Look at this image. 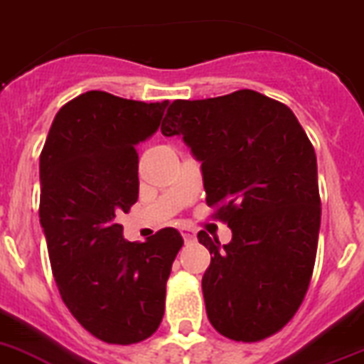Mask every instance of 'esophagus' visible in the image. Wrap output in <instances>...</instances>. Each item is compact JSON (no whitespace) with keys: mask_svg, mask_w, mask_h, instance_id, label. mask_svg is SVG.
<instances>
[{"mask_svg":"<svg viewBox=\"0 0 364 364\" xmlns=\"http://www.w3.org/2000/svg\"><path fill=\"white\" fill-rule=\"evenodd\" d=\"M181 235H183V239H185V242H192V240H196V233H194V231L188 228H183Z\"/></svg>","mask_w":364,"mask_h":364,"instance_id":"34e87169","label":"esophagus"}]
</instances>
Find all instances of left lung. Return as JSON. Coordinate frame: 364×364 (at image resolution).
<instances>
[{
	"instance_id": "obj_1",
	"label": "left lung",
	"mask_w": 364,
	"mask_h": 364,
	"mask_svg": "<svg viewBox=\"0 0 364 364\" xmlns=\"http://www.w3.org/2000/svg\"><path fill=\"white\" fill-rule=\"evenodd\" d=\"M201 161L205 201L233 231L210 252L201 289L213 328L237 343L283 329L313 277L320 229L316 155L294 112L255 90L176 100L161 125Z\"/></svg>"
}]
</instances>
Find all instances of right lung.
Wrapping results in <instances>:
<instances>
[{
  "mask_svg": "<svg viewBox=\"0 0 364 364\" xmlns=\"http://www.w3.org/2000/svg\"><path fill=\"white\" fill-rule=\"evenodd\" d=\"M166 105L90 90L60 107L42 148L38 215L55 283L73 318L107 344L157 331L183 246L173 228L127 242L116 220L139 200L136 144Z\"/></svg>",
  "mask_w": 364,
  "mask_h": 364,
  "instance_id": "obj_1",
  "label": "right lung"
}]
</instances>
